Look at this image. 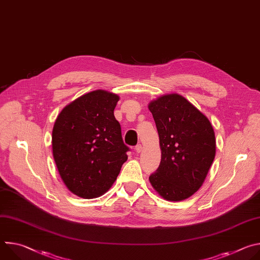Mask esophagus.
Listing matches in <instances>:
<instances>
[{"label": "esophagus", "mask_w": 260, "mask_h": 260, "mask_svg": "<svg viewBox=\"0 0 260 260\" xmlns=\"http://www.w3.org/2000/svg\"><path fill=\"white\" fill-rule=\"evenodd\" d=\"M135 150H136V152H137V153H140V152L142 151V145H141V144L137 145V146L135 147Z\"/></svg>", "instance_id": "obj_1"}]
</instances>
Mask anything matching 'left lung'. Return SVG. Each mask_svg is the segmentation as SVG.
I'll return each instance as SVG.
<instances>
[{
    "label": "left lung",
    "mask_w": 260,
    "mask_h": 260,
    "mask_svg": "<svg viewBox=\"0 0 260 260\" xmlns=\"http://www.w3.org/2000/svg\"><path fill=\"white\" fill-rule=\"evenodd\" d=\"M159 136L161 160L149 181L167 201L190 198L203 185L216 153L209 119L178 93L165 94L149 106Z\"/></svg>",
    "instance_id": "obj_1"
}]
</instances>
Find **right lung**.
I'll use <instances>...</instances> for the list:
<instances>
[{"instance_id":"1","label":"right lung","mask_w":260,"mask_h":260,"mask_svg":"<svg viewBox=\"0 0 260 260\" xmlns=\"http://www.w3.org/2000/svg\"><path fill=\"white\" fill-rule=\"evenodd\" d=\"M119 96L93 90L66 106L52 131V153L68 189L83 199L107 192L129 148L123 143L114 109Z\"/></svg>"}]
</instances>
